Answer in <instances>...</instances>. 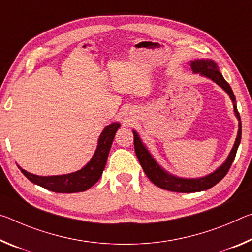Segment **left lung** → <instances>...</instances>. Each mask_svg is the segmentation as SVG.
Returning <instances> with one entry per match:
<instances>
[{
	"mask_svg": "<svg viewBox=\"0 0 252 252\" xmlns=\"http://www.w3.org/2000/svg\"><path fill=\"white\" fill-rule=\"evenodd\" d=\"M191 68L195 73H201L202 76L208 77L209 79L216 81L218 85L221 86L226 93L229 94L230 98L232 99L234 102L236 98L232 89H231L230 85L224 80V78L222 77L221 72L218 70L217 63L212 60H194L191 61ZM234 113L236 116L239 119V131L238 136L234 143V146L231 151L229 158H226L225 162L218 168V170L205 177H201V179H181V177L173 176L168 174L167 172H165L159 165L155 162V159L152 158L150 152L146 150V147L143 145V143L139 139L138 135L134 130V147H135V153L137 158L141 163L144 172H145L146 176L153 182L156 187L160 189H167V191L172 192H181V193H192V192H200L208 189L210 188L214 187L218 184L220 181L223 179L226 175V173L229 172L231 165H232L234 158H236L239 144L241 141V122H240V115L238 113L236 104H233Z\"/></svg>",
	"mask_w": 252,
	"mask_h": 252,
	"instance_id": "1",
	"label": "left lung"
}]
</instances>
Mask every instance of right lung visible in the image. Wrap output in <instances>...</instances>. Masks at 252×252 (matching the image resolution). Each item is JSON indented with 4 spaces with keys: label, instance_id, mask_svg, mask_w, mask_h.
Wrapping results in <instances>:
<instances>
[{
    "label": "right lung",
    "instance_id": "right-lung-1",
    "mask_svg": "<svg viewBox=\"0 0 252 252\" xmlns=\"http://www.w3.org/2000/svg\"><path fill=\"white\" fill-rule=\"evenodd\" d=\"M119 126L121 125L118 123H114L102 130L98 141L97 150L94 152L93 158L80 171L71 173V174L57 176H38L24 170H21V172L32 183L40 185L49 191L57 193H75L86 191L100 179L107 162V158H108L111 143L114 141L115 134H116Z\"/></svg>",
    "mask_w": 252,
    "mask_h": 252
}]
</instances>
